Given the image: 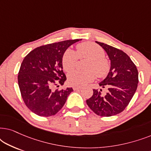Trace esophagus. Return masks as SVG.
<instances>
[{
    "instance_id": "1",
    "label": "esophagus",
    "mask_w": 151,
    "mask_h": 151,
    "mask_svg": "<svg viewBox=\"0 0 151 151\" xmlns=\"http://www.w3.org/2000/svg\"><path fill=\"white\" fill-rule=\"evenodd\" d=\"M73 90L74 91H79V90H81L82 89V87H80V86H74L73 87Z\"/></svg>"
}]
</instances>
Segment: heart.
I'll use <instances>...</instances> for the list:
<instances>
[{
  "instance_id": "b5f03b06",
  "label": "heart",
  "mask_w": 151,
  "mask_h": 151,
  "mask_svg": "<svg viewBox=\"0 0 151 151\" xmlns=\"http://www.w3.org/2000/svg\"><path fill=\"white\" fill-rule=\"evenodd\" d=\"M77 52L68 49L64 53L62 63L65 71L69 72L74 69L78 58H86L89 61L86 64L88 71H74L69 74V82L72 85L82 86L95 79L96 74L98 77H104L110 70V64L105 58V52L102 47L96 43L85 42L76 47Z\"/></svg>"
}]
</instances>
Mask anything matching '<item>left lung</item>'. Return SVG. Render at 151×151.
<instances>
[{"mask_svg":"<svg viewBox=\"0 0 151 151\" xmlns=\"http://www.w3.org/2000/svg\"><path fill=\"white\" fill-rule=\"evenodd\" d=\"M96 42L106 52L111 67L106 78L99 83L102 88H106V93L93 89L86 104L98 115L110 117L122 112L129 104L137 88L138 71L124 51L103 42Z\"/></svg>","mask_w":151,"mask_h":151,"instance_id":"1","label":"left lung"}]
</instances>
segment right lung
Masks as SVG:
<instances>
[{
	"label": "right lung",
	"mask_w": 151,
	"mask_h": 151,
	"mask_svg": "<svg viewBox=\"0 0 151 151\" xmlns=\"http://www.w3.org/2000/svg\"><path fill=\"white\" fill-rule=\"evenodd\" d=\"M82 39L68 40L37 47L24 57L18 82L24 104L42 117L52 116L63 108L73 88L54 90L67 80L62 60L65 51Z\"/></svg>",
	"instance_id": "right-lung-1"
}]
</instances>
